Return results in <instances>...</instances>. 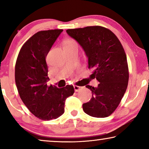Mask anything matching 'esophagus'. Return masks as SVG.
I'll use <instances>...</instances> for the list:
<instances>
[{
    "label": "esophagus",
    "instance_id": "esophagus-1",
    "mask_svg": "<svg viewBox=\"0 0 149 149\" xmlns=\"http://www.w3.org/2000/svg\"><path fill=\"white\" fill-rule=\"evenodd\" d=\"M74 90H75V91H76V92L79 91H80L81 89H82V87H80V86H77V85H74Z\"/></svg>",
    "mask_w": 149,
    "mask_h": 149
}]
</instances>
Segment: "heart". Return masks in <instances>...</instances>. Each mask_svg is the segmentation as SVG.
Here are the masks:
<instances>
[{
  "mask_svg": "<svg viewBox=\"0 0 149 149\" xmlns=\"http://www.w3.org/2000/svg\"><path fill=\"white\" fill-rule=\"evenodd\" d=\"M75 44V41H72V40H70V41H68L66 42H65V45H74Z\"/></svg>",
  "mask_w": 149,
  "mask_h": 149,
  "instance_id": "1",
  "label": "heart"
}]
</instances>
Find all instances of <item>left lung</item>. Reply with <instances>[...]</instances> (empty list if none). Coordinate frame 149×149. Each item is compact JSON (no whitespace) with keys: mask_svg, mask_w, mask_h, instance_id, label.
Returning a JSON list of instances; mask_svg holds the SVG:
<instances>
[{"mask_svg":"<svg viewBox=\"0 0 149 149\" xmlns=\"http://www.w3.org/2000/svg\"><path fill=\"white\" fill-rule=\"evenodd\" d=\"M84 50L88 68L100 84L86 85L92 91L89 102L83 104L87 114L95 118L109 116L116 109L127 89L129 72L127 57L114 33L101 26L66 30Z\"/></svg>","mask_w":149,"mask_h":149,"instance_id":"1","label":"left lung"}]
</instances>
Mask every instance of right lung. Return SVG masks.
<instances>
[{"instance_id":"right-lung-1","label":"right lung","mask_w":149,"mask_h":149,"mask_svg":"<svg viewBox=\"0 0 149 149\" xmlns=\"http://www.w3.org/2000/svg\"><path fill=\"white\" fill-rule=\"evenodd\" d=\"M63 29L41 31L25 42L15 66L19 97L33 114L42 120L56 119L64 112L65 99L73 95V85L62 88L47 85L46 57Z\"/></svg>"}]
</instances>
